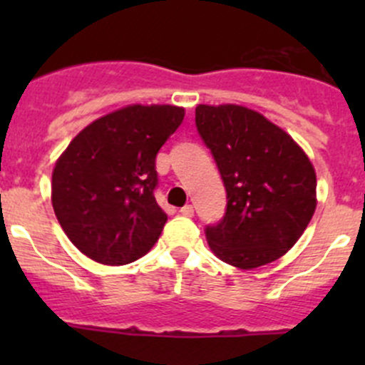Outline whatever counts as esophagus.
I'll return each instance as SVG.
<instances>
[{"mask_svg":"<svg viewBox=\"0 0 365 365\" xmlns=\"http://www.w3.org/2000/svg\"><path fill=\"white\" fill-rule=\"evenodd\" d=\"M180 213H182V215H185V217H192L194 215V206L192 205H185L182 210H180Z\"/></svg>","mask_w":365,"mask_h":365,"instance_id":"obj_1","label":"esophagus"}]
</instances>
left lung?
<instances>
[{
  "mask_svg": "<svg viewBox=\"0 0 365 365\" xmlns=\"http://www.w3.org/2000/svg\"><path fill=\"white\" fill-rule=\"evenodd\" d=\"M196 127L227 194L226 213L206 226L224 263L251 270L284 256L316 210V173L288 132L244 106H197Z\"/></svg>",
  "mask_w": 365,
  "mask_h": 365,
  "instance_id": "8db88e82",
  "label": "left lung"
}]
</instances>
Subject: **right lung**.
Returning <instances> with one entry per match:
<instances>
[{"label": "right lung", "instance_id": "right-lung-1", "mask_svg": "<svg viewBox=\"0 0 365 365\" xmlns=\"http://www.w3.org/2000/svg\"><path fill=\"white\" fill-rule=\"evenodd\" d=\"M176 106H127L70 141L53 169V208L65 235L102 264H127L159 240L168 215L153 190L155 157L180 127Z\"/></svg>", "mask_w": 365, "mask_h": 365}]
</instances>
